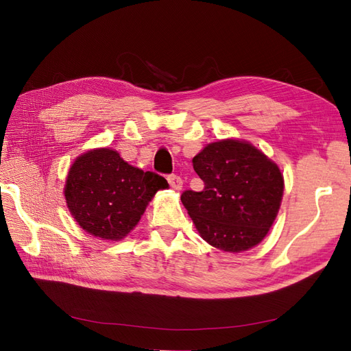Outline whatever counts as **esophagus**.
Returning a JSON list of instances; mask_svg holds the SVG:
<instances>
[{
	"label": "esophagus",
	"mask_w": 351,
	"mask_h": 351,
	"mask_svg": "<svg viewBox=\"0 0 351 351\" xmlns=\"http://www.w3.org/2000/svg\"><path fill=\"white\" fill-rule=\"evenodd\" d=\"M167 180H168L169 186H171L174 190H180V189L183 187V180L180 178L178 176H176V174H169V176L167 177Z\"/></svg>",
	"instance_id": "esophagus-1"
}]
</instances>
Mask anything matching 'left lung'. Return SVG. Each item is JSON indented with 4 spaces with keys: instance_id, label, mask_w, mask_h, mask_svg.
I'll use <instances>...</instances> for the list:
<instances>
[{
    "instance_id": "obj_1",
    "label": "left lung",
    "mask_w": 351,
    "mask_h": 351,
    "mask_svg": "<svg viewBox=\"0 0 351 351\" xmlns=\"http://www.w3.org/2000/svg\"><path fill=\"white\" fill-rule=\"evenodd\" d=\"M202 192L182 202L202 239L224 252L247 250L263 240L284 192L280 168L256 147L234 139L208 145L193 158Z\"/></svg>"
}]
</instances>
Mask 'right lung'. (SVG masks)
I'll return each mask as SVG.
<instances>
[{"mask_svg":"<svg viewBox=\"0 0 351 351\" xmlns=\"http://www.w3.org/2000/svg\"><path fill=\"white\" fill-rule=\"evenodd\" d=\"M167 180L127 164L112 149H95L71 165L64 195L71 215L95 237L120 240L139 222Z\"/></svg>","mask_w":351,"mask_h":351,"instance_id":"right-lung-1","label":"right lung"}]
</instances>
